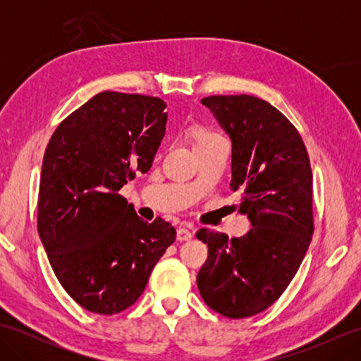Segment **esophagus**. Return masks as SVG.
<instances>
[{"mask_svg":"<svg viewBox=\"0 0 361 361\" xmlns=\"http://www.w3.org/2000/svg\"><path fill=\"white\" fill-rule=\"evenodd\" d=\"M176 239L180 242H185V240H190L192 239V231L188 228H178L176 229Z\"/></svg>","mask_w":361,"mask_h":361,"instance_id":"34e87169","label":"esophagus"}]
</instances>
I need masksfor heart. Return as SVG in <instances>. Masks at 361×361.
Listing matches in <instances>:
<instances>
[{
    "label": "heart",
    "instance_id": "heart-1",
    "mask_svg": "<svg viewBox=\"0 0 361 361\" xmlns=\"http://www.w3.org/2000/svg\"><path fill=\"white\" fill-rule=\"evenodd\" d=\"M224 140L216 130H212L209 127H202L197 130V133L194 136V145H204V144H211L214 141Z\"/></svg>",
    "mask_w": 361,
    "mask_h": 361
}]
</instances>
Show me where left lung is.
Listing matches in <instances>:
<instances>
[{"label":"left lung","instance_id":"left-lung-1","mask_svg":"<svg viewBox=\"0 0 361 361\" xmlns=\"http://www.w3.org/2000/svg\"><path fill=\"white\" fill-rule=\"evenodd\" d=\"M202 104L231 137V190L251 221L242 237L202 228L208 259L197 276L203 301L226 318H248L278 301L313 234L312 169L301 135L264 99L209 96Z\"/></svg>","mask_w":361,"mask_h":361}]
</instances>
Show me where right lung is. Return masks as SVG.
I'll use <instances>...</instances> for the list:
<instances>
[{
    "label": "right lung",
    "mask_w": 361,
    "mask_h": 361,
    "mask_svg": "<svg viewBox=\"0 0 361 361\" xmlns=\"http://www.w3.org/2000/svg\"><path fill=\"white\" fill-rule=\"evenodd\" d=\"M159 97L104 91L60 122L43 157L38 234L59 282L99 315L128 309L176 231L137 217L119 189L152 167L166 133Z\"/></svg>",
    "instance_id": "right-lung-1"
}]
</instances>
